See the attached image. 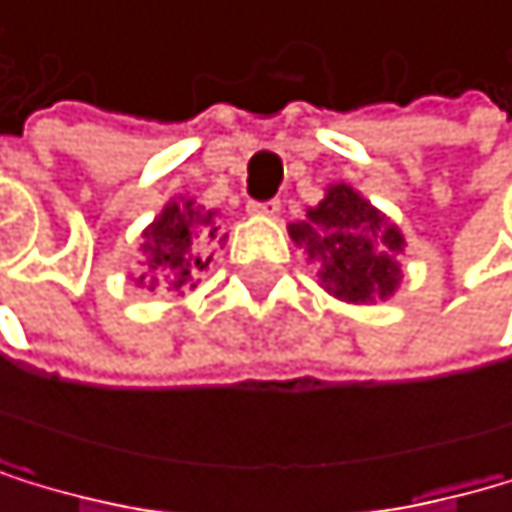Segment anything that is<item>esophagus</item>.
<instances>
[{"label":"esophagus","mask_w":512,"mask_h":512,"mask_svg":"<svg viewBox=\"0 0 512 512\" xmlns=\"http://www.w3.org/2000/svg\"><path fill=\"white\" fill-rule=\"evenodd\" d=\"M251 217H277L280 213V201H251L248 204Z\"/></svg>","instance_id":"esophagus-1"}]
</instances>
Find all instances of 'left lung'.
<instances>
[{"label":"left lung","mask_w":512,"mask_h":512,"mask_svg":"<svg viewBox=\"0 0 512 512\" xmlns=\"http://www.w3.org/2000/svg\"><path fill=\"white\" fill-rule=\"evenodd\" d=\"M289 239L308 254L318 283L340 302H387L403 283V229L346 182H333L305 210V220L289 223Z\"/></svg>","instance_id":"obj_1"}]
</instances>
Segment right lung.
Wrapping results in <instances>:
<instances>
[{"mask_svg":"<svg viewBox=\"0 0 512 512\" xmlns=\"http://www.w3.org/2000/svg\"><path fill=\"white\" fill-rule=\"evenodd\" d=\"M217 210L201 207L194 198H172L153 223L141 232V273L135 286L147 292H176L194 283V273L210 264V248L223 245Z\"/></svg>","mask_w":512,"mask_h":512,"instance_id":"1","label":"right lung"}]
</instances>
